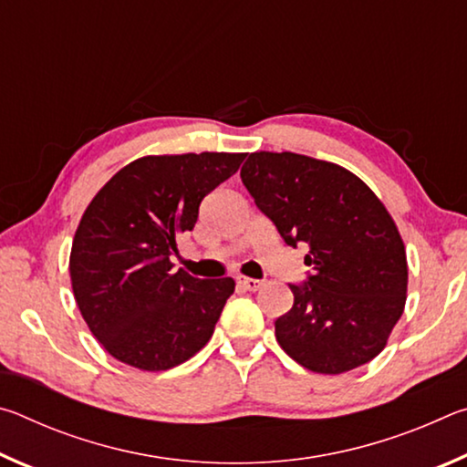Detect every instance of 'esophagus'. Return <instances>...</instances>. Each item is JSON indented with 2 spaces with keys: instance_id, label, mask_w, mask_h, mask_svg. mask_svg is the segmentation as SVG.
<instances>
[{
  "instance_id": "obj_1",
  "label": "esophagus",
  "mask_w": 467,
  "mask_h": 467,
  "mask_svg": "<svg viewBox=\"0 0 467 467\" xmlns=\"http://www.w3.org/2000/svg\"><path fill=\"white\" fill-rule=\"evenodd\" d=\"M236 286L243 288V290L255 292V290L262 288V282H259V280H253V278H236Z\"/></svg>"
}]
</instances>
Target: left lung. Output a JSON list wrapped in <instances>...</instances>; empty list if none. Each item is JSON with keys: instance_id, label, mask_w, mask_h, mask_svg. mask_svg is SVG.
I'll list each match as a JSON object with an SVG mask.
<instances>
[{"instance_id": "8db88e82", "label": "left lung", "mask_w": 467, "mask_h": 467, "mask_svg": "<svg viewBox=\"0 0 467 467\" xmlns=\"http://www.w3.org/2000/svg\"><path fill=\"white\" fill-rule=\"evenodd\" d=\"M241 179L284 243L309 249L311 272L288 284L295 305L275 319L284 352L323 375L367 365L406 305V251L389 212L350 171L305 154H249Z\"/></svg>"}]
</instances>
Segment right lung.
<instances>
[{"instance_id": "right-lung-1", "label": "right lung", "mask_w": 467, "mask_h": 467, "mask_svg": "<svg viewBox=\"0 0 467 467\" xmlns=\"http://www.w3.org/2000/svg\"><path fill=\"white\" fill-rule=\"evenodd\" d=\"M243 161L226 152L138 158L86 208L69 275L84 321L110 357L167 370L208 344L234 280H197L171 257L177 236L195 226L203 197Z\"/></svg>"}]
</instances>
